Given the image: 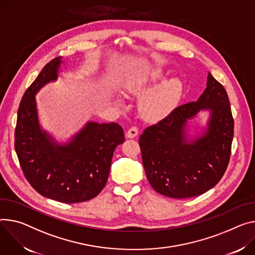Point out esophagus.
<instances>
[{
    "label": "esophagus",
    "mask_w": 255,
    "mask_h": 255,
    "mask_svg": "<svg viewBox=\"0 0 255 255\" xmlns=\"http://www.w3.org/2000/svg\"><path fill=\"white\" fill-rule=\"evenodd\" d=\"M138 135V128L137 127H131L127 133H126V137L127 138H134Z\"/></svg>",
    "instance_id": "esophagus-1"
}]
</instances>
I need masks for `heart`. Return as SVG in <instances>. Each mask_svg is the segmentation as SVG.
I'll use <instances>...</instances> for the list:
<instances>
[{
    "label": "heart",
    "mask_w": 255,
    "mask_h": 255,
    "mask_svg": "<svg viewBox=\"0 0 255 255\" xmlns=\"http://www.w3.org/2000/svg\"><path fill=\"white\" fill-rule=\"evenodd\" d=\"M164 77L165 75L160 70L138 74L127 81L126 90L132 95H141ZM182 94L183 84L178 78H170L161 81L145 92L140 98L138 103L140 115L144 120L149 122H155L166 118L177 107ZM116 103L121 104L119 100L116 101Z\"/></svg>",
    "instance_id": "obj_1"
}]
</instances>
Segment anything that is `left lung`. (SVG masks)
<instances>
[{"mask_svg":"<svg viewBox=\"0 0 255 255\" xmlns=\"http://www.w3.org/2000/svg\"><path fill=\"white\" fill-rule=\"evenodd\" d=\"M200 109L210 112L207 128L195 140L187 137V122ZM234 120L224 86L211 73L196 102L177 107L139 138L147 180L158 193L172 198L200 195L215 187L231 155Z\"/></svg>","mask_w":255,"mask_h":255,"instance_id":"8db88e82","label":"left lung"}]
</instances>
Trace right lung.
Masks as SVG:
<instances>
[{"label": "right lung", "mask_w": 255, "mask_h": 255, "mask_svg": "<svg viewBox=\"0 0 255 255\" xmlns=\"http://www.w3.org/2000/svg\"><path fill=\"white\" fill-rule=\"evenodd\" d=\"M62 58L45 65L22 97L15 128V150L21 169L42 196L64 203L87 201L106 186L114 150L125 140L117 123L87 122L66 143L41 129L35 95L58 79Z\"/></svg>", "instance_id": "add662e5"}]
</instances>
